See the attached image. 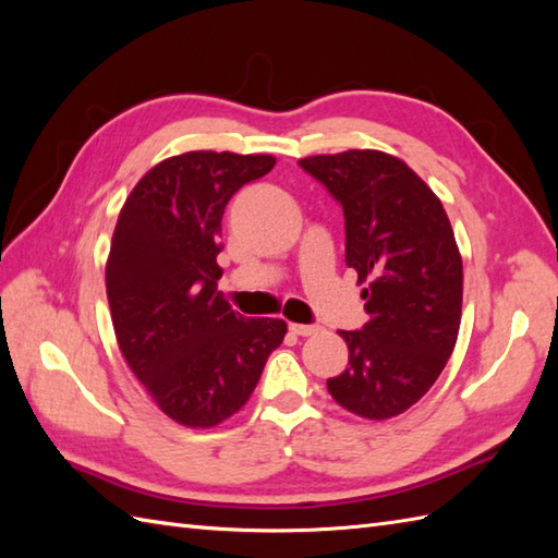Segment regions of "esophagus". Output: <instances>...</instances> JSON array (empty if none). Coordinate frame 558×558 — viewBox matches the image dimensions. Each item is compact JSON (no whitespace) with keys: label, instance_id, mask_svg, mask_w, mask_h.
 I'll list each match as a JSON object with an SVG mask.
<instances>
[{"label":"esophagus","instance_id":"1","mask_svg":"<svg viewBox=\"0 0 558 558\" xmlns=\"http://www.w3.org/2000/svg\"><path fill=\"white\" fill-rule=\"evenodd\" d=\"M290 330L294 336H302V338H306V336H316L318 330H322V326H310V324H290Z\"/></svg>","mask_w":558,"mask_h":558}]
</instances>
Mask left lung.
<instances>
[{"label":"left lung","instance_id":"left-lung-1","mask_svg":"<svg viewBox=\"0 0 558 558\" xmlns=\"http://www.w3.org/2000/svg\"><path fill=\"white\" fill-rule=\"evenodd\" d=\"M300 168L345 216V264L357 270L369 322L340 330L348 369L328 378L338 405L390 420L434 386L456 348L462 258L441 201L405 162L381 150L312 156Z\"/></svg>","mask_w":558,"mask_h":558}]
</instances>
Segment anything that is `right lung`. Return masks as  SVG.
Instances as JSON below:
<instances>
[{"instance_id": "1", "label": "right lung", "mask_w": 558, "mask_h": 558, "mask_svg": "<svg viewBox=\"0 0 558 558\" xmlns=\"http://www.w3.org/2000/svg\"><path fill=\"white\" fill-rule=\"evenodd\" d=\"M272 165V156L182 153L141 177L117 218L105 268L114 336L177 424L208 429L232 417L288 333L282 318H246L218 292L225 206Z\"/></svg>"}]
</instances>
